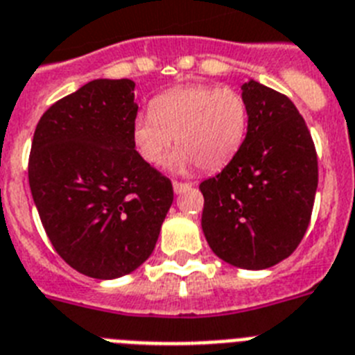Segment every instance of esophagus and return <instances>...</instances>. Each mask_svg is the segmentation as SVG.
Masks as SVG:
<instances>
[{
  "mask_svg": "<svg viewBox=\"0 0 355 355\" xmlns=\"http://www.w3.org/2000/svg\"><path fill=\"white\" fill-rule=\"evenodd\" d=\"M172 189H174L175 193H183V192H187V190L192 189V184H190V183H180V181H174V183H172Z\"/></svg>",
  "mask_w": 355,
  "mask_h": 355,
  "instance_id": "34e87169",
  "label": "esophagus"
}]
</instances>
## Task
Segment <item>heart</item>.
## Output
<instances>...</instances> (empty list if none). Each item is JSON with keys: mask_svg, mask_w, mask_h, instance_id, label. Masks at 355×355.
I'll use <instances>...</instances> for the list:
<instances>
[{"mask_svg": "<svg viewBox=\"0 0 355 355\" xmlns=\"http://www.w3.org/2000/svg\"><path fill=\"white\" fill-rule=\"evenodd\" d=\"M248 131V105L232 87L187 84L157 95L150 111L132 122V144L148 165L168 159L174 172L198 165L205 172L220 171L241 150Z\"/></svg>", "mask_w": 355, "mask_h": 355, "instance_id": "heart-1", "label": "heart"}]
</instances>
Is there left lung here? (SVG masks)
<instances>
[{
	"label": "left lung",
	"mask_w": 355,
	"mask_h": 355,
	"mask_svg": "<svg viewBox=\"0 0 355 355\" xmlns=\"http://www.w3.org/2000/svg\"><path fill=\"white\" fill-rule=\"evenodd\" d=\"M248 131L237 156L199 190L201 226L220 260L268 269L298 248L318 189L313 138L295 104L250 78L241 86Z\"/></svg>",
	"instance_id": "obj_1"
}]
</instances>
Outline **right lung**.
<instances>
[{
	"instance_id": "right-lung-1",
	"label": "right lung",
	"mask_w": 355,
	"mask_h": 355,
	"mask_svg": "<svg viewBox=\"0 0 355 355\" xmlns=\"http://www.w3.org/2000/svg\"><path fill=\"white\" fill-rule=\"evenodd\" d=\"M136 84L98 78L60 98L33 132L28 181L55 251L86 277L140 268L174 201L171 180L132 144Z\"/></svg>"
}]
</instances>
